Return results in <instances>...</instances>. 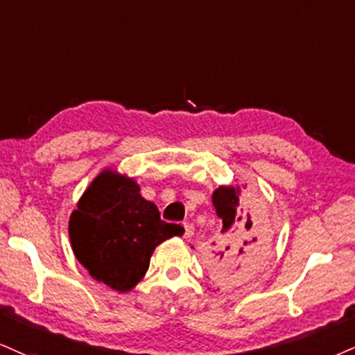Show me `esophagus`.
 <instances>
[{
    "label": "esophagus",
    "mask_w": 355,
    "mask_h": 355,
    "mask_svg": "<svg viewBox=\"0 0 355 355\" xmlns=\"http://www.w3.org/2000/svg\"><path fill=\"white\" fill-rule=\"evenodd\" d=\"M182 227H184V239H191L194 235V225L189 224V222H184Z\"/></svg>",
    "instance_id": "obj_1"
}]
</instances>
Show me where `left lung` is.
Segmentation results:
<instances>
[{"mask_svg":"<svg viewBox=\"0 0 355 355\" xmlns=\"http://www.w3.org/2000/svg\"><path fill=\"white\" fill-rule=\"evenodd\" d=\"M217 216L222 218V237L216 250V268L220 275H235L250 270L266 255L265 230L261 229L253 209L240 207L239 191L235 187H218L212 194Z\"/></svg>","mask_w":355,"mask_h":355,"instance_id":"left-lung-1","label":"left lung"}]
</instances>
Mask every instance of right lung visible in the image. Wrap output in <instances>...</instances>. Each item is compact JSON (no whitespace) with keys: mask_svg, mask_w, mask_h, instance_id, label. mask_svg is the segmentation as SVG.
<instances>
[{"mask_svg":"<svg viewBox=\"0 0 355 355\" xmlns=\"http://www.w3.org/2000/svg\"><path fill=\"white\" fill-rule=\"evenodd\" d=\"M184 229L161 220L133 179L103 171L78 200L69 222L72 250L92 278L130 291L144 277L153 250Z\"/></svg>","mask_w":355,"mask_h":355,"instance_id":"1","label":"right lung"}]
</instances>
